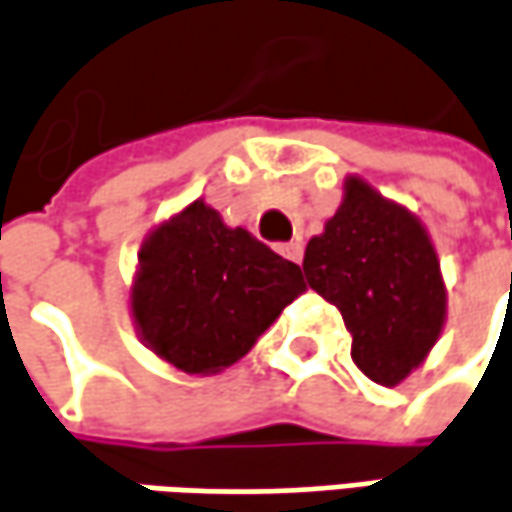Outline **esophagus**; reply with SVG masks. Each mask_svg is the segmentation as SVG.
I'll use <instances>...</instances> for the list:
<instances>
[{
    "instance_id": "1",
    "label": "esophagus",
    "mask_w": 512,
    "mask_h": 512,
    "mask_svg": "<svg viewBox=\"0 0 512 512\" xmlns=\"http://www.w3.org/2000/svg\"><path fill=\"white\" fill-rule=\"evenodd\" d=\"M278 252L283 257H289L292 263H300V257H303V243H300V240H292V243H280Z\"/></svg>"
}]
</instances>
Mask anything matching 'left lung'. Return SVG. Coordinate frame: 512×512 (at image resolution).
I'll use <instances>...</instances> for the list:
<instances>
[{
  "mask_svg": "<svg viewBox=\"0 0 512 512\" xmlns=\"http://www.w3.org/2000/svg\"><path fill=\"white\" fill-rule=\"evenodd\" d=\"M306 283L341 309L369 381H404L444 323V283L421 223L349 177L341 209L303 255Z\"/></svg>",
  "mask_w": 512,
  "mask_h": 512,
  "instance_id": "left-lung-1",
  "label": "left lung"
}]
</instances>
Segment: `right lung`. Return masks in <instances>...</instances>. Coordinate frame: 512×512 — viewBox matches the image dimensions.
<instances>
[{
	"label": "right lung",
	"mask_w": 512,
	"mask_h": 512,
	"mask_svg": "<svg viewBox=\"0 0 512 512\" xmlns=\"http://www.w3.org/2000/svg\"><path fill=\"white\" fill-rule=\"evenodd\" d=\"M300 266L191 203L145 240L131 309L145 344L183 372H220L303 292Z\"/></svg>",
	"instance_id": "right-lung-1"
}]
</instances>
